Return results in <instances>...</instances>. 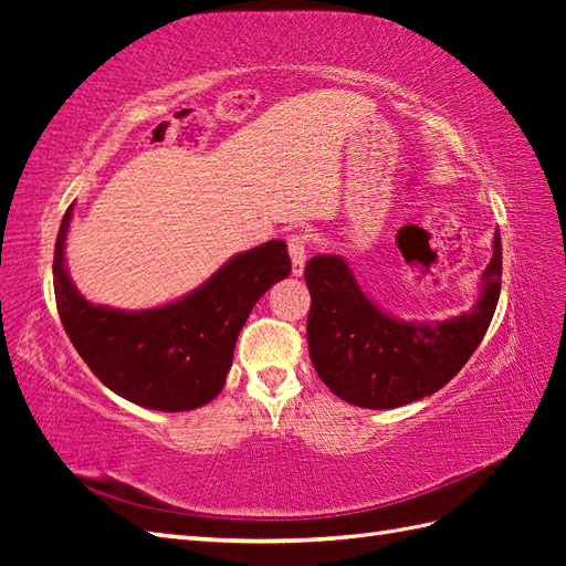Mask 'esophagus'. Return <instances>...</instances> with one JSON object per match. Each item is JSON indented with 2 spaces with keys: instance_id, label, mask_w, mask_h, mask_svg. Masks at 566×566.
Segmentation results:
<instances>
[{
  "instance_id": "obj_1",
  "label": "esophagus",
  "mask_w": 566,
  "mask_h": 566,
  "mask_svg": "<svg viewBox=\"0 0 566 566\" xmlns=\"http://www.w3.org/2000/svg\"><path fill=\"white\" fill-rule=\"evenodd\" d=\"M287 252H290V262H293V273L295 276H302L304 262H306V235H302V233L290 235Z\"/></svg>"
}]
</instances>
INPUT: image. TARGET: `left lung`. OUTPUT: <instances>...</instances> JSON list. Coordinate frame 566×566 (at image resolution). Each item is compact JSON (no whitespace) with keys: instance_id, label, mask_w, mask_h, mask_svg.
<instances>
[{"instance_id":"8db88e82","label":"left lung","mask_w":566,"mask_h":566,"mask_svg":"<svg viewBox=\"0 0 566 566\" xmlns=\"http://www.w3.org/2000/svg\"><path fill=\"white\" fill-rule=\"evenodd\" d=\"M501 231L470 312L447 321H403L382 312L339 254H316L304 281L312 293L306 321L310 356L323 385L361 408H399L439 391L484 339L501 297Z\"/></svg>"}]
</instances>
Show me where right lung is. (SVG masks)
<instances>
[{"label":"right lung","instance_id":"1","mask_svg":"<svg viewBox=\"0 0 566 566\" xmlns=\"http://www.w3.org/2000/svg\"><path fill=\"white\" fill-rule=\"evenodd\" d=\"M65 210L54 250L63 328L96 378L136 406L179 413L210 403L227 382L235 339L266 290L290 273L287 245L269 241L231 256L191 293L153 310H113L80 295L65 266Z\"/></svg>","mask_w":566,"mask_h":566}]
</instances>
